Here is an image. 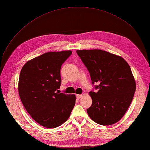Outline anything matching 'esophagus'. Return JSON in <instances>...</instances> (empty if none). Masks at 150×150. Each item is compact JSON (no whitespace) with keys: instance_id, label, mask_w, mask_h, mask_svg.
I'll list each match as a JSON object with an SVG mask.
<instances>
[{"instance_id":"34e87169","label":"esophagus","mask_w":150,"mask_h":150,"mask_svg":"<svg viewBox=\"0 0 150 150\" xmlns=\"http://www.w3.org/2000/svg\"><path fill=\"white\" fill-rule=\"evenodd\" d=\"M82 96H83L82 94H76V98L78 99H81Z\"/></svg>"}]
</instances>
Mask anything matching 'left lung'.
<instances>
[{"label":"left lung","mask_w":150,"mask_h":150,"mask_svg":"<svg viewBox=\"0 0 150 150\" xmlns=\"http://www.w3.org/2000/svg\"><path fill=\"white\" fill-rule=\"evenodd\" d=\"M96 92L89 94L92 104L87 112L96 123L111 125L124 116L133 100L136 83L131 68L120 56L99 49L78 50ZM98 82V86L94 83Z\"/></svg>","instance_id":"8db88e82"}]
</instances>
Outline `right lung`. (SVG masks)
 Returning <instances> with one entry per match:
<instances>
[{"label":"right lung","mask_w":150,"mask_h":150,"mask_svg":"<svg viewBox=\"0 0 150 150\" xmlns=\"http://www.w3.org/2000/svg\"><path fill=\"white\" fill-rule=\"evenodd\" d=\"M71 51L49 52L27 62L22 68L19 94L33 120L47 128H54L67 120L73 109L74 94L59 93L61 68Z\"/></svg>","instance_id":"add662e5"}]
</instances>
